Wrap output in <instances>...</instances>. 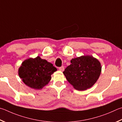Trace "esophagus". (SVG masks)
I'll list each match as a JSON object with an SVG mask.
<instances>
[{
    "instance_id": "1",
    "label": "esophagus",
    "mask_w": 122,
    "mask_h": 122,
    "mask_svg": "<svg viewBox=\"0 0 122 122\" xmlns=\"http://www.w3.org/2000/svg\"><path fill=\"white\" fill-rule=\"evenodd\" d=\"M59 69L60 71H63L64 70H65V67H64L63 66H62V67L59 68Z\"/></svg>"
}]
</instances>
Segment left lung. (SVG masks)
<instances>
[{"label": "left lung", "mask_w": 122, "mask_h": 122, "mask_svg": "<svg viewBox=\"0 0 122 122\" xmlns=\"http://www.w3.org/2000/svg\"><path fill=\"white\" fill-rule=\"evenodd\" d=\"M70 62L63 73L74 88L84 91L94 85L101 72L98 59L92 55H82L71 59Z\"/></svg>", "instance_id": "left-lung-1"}]
</instances>
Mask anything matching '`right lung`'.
Listing matches in <instances>:
<instances>
[{"instance_id":"right-lung-1","label":"right lung","mask_w":122,"mask_h":122,"mask_svg":"<svg viewBox=\"0 0 122 122\" xmlns=\"http://www.w3.org/2000/svg\"><path fill=\"white\" fill-rule=\"evenodd\" d=\"M56 68L39 56L24 60L19 68L18 74L26 86L35 90L42 89L51 79Z\"/></svg>"}]
</instances>
